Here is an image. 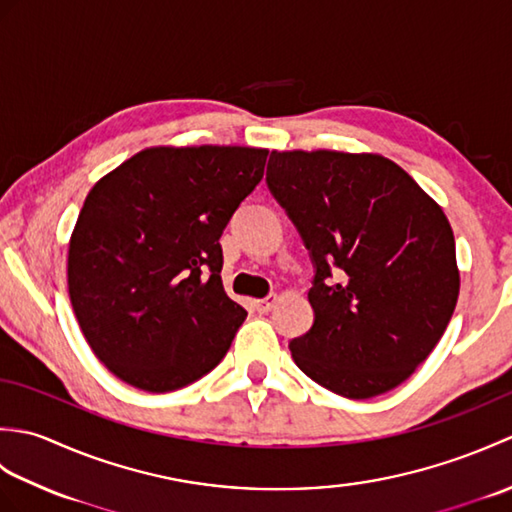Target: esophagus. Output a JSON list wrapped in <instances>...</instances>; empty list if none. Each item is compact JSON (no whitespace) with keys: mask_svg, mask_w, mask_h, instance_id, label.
<instances>
[{"mask_svg":"<svg viewBox=\"0 0 512 512\" xmlns=\"http://www.w3.org/2000/svg\"><path fill=\"white\" fill-rule=\"evenodd\" d=\"M277 301H279V297L277 295H268L266 299H257L255 301V310L257 312H270V310H273L275 306H277Z\"/></svg>","mask_w":512,"mask_h":512,"instance_id":"1","label":"esophagus"}]
</instances>
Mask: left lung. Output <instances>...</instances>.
<instances>
[{"label":"left lung","instance_id":"1","mask_svg":"<svg viewBox=\"0 0 512 512\" xmlns=\"http://www.w3.org/2000/svg\"><path fill=\"white\" fill-rule=\"evenodd\" d=\"M266 182L314 266V323L290 341L297 367L354 400L398 387L433 352L458 303L447 215L376 154L273 151Z\"/></svg>","mask_w":512,"mask_h":512}]
</instances>
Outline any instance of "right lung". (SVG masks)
I'll return each instance as SVG.
<instances>
[{"instance_id": "right-lung-1", "label": "right lung", "mask_w": 512, "mask_h": 512, "mask_svg": "<svg viewBox=\"0 0 512 512\" xmlns=\"http://www.w3.org/2000/svg\"><path fill=\"white\" fill-rule=\"evenodd\" d=\"M266 149L151 147L94 184L68 250L85 341L123 383L187 387L222 361L246 310L222 286L220 237L264 178Z\"/></svg>"}]
</instances>
